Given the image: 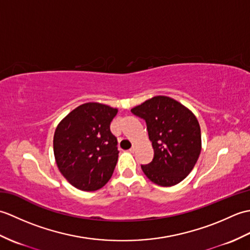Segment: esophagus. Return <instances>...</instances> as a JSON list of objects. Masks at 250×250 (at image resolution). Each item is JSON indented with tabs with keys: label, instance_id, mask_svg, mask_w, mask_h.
Here are the masks:
<instances>
[{
	"label": "esophagus",
	"instance_id": "34e87169",
	"mask_svg": "<svg viewBox=\"0 0 250 250\" xmlns=\"http://www.w3.org/2000/svg\"><path fill=\"white\" fill-rule=\"evenodd\" d=\"M129 150H130L131 152H134V151H135V146H134V145H133V146H132V147L130 148V149H129Z\"/></svg>",
	"mask_w": 250,
	"mask_h": 250
}]
</instances>
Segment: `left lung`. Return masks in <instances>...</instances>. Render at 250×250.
<instances>
[{
    "instance_id": "left-lung-1",
    "label": "left lung",
    "mask_w": 250,
    "mask_h": 250,
    "mask_svg": "<svg viewBox=\"0 0 250 250\" xmlns=\"http://www.w3.org/2000/svg\"><path fill=\"white\" fill-rule=\"evenodd\" d=\"M144 119L155 155L142 169L152 183L169 187L192 171L201 152V129L196 117L183 104L158 95L131 109Z\"/></svg>"
}]
</instances>
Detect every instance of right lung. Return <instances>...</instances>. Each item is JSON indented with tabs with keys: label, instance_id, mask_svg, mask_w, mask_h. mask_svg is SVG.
<instances>
[{
	"label": "right lung",
	"instance_id": "obj_1",
	"mask_svg": "<svg viewBox=\"0 0 250 250\" xmlns=\"http://www.w3.org/2000/svg\"><path fill=\"white\" fill-rule=\"evenodd\" d=\"M117 111L104 104L86 103L58 125L54 136L56 162L75 188L98 190L113 175L119 151L109 126Z\"/></svg>",
	"mask_w": 250,
	"mask_h": 250
}]
</instances>
